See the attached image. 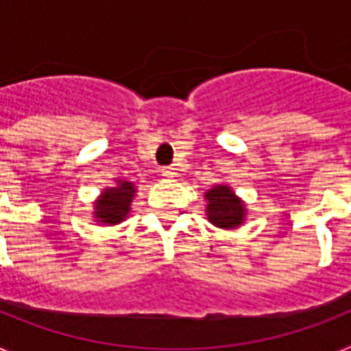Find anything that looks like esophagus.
<instances>
[{
    "mask_svg": "<svg viewBox=\"0 0 351 351\" xmlns=\"http://www.w3.org/2000/svg\"><path fill=\"white\" fill-rule=\"evenodd\" d=\"M161 173H163L165 178H173V176H176V169H173V167H163V169H161Z\"/></svg>",
    "mask_w": 351,
    "mask_h": 351,
    "instance_id": "esophagus-1",
    "label": "esophagus"
}]
</instances>
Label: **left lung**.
Instances as JSON below:
<instances>
[{
  "instance_id": "8db88e82",
  "label": "left lung",
  "mask_w": 351,
  "mask_h": 351,
  "mask_svg": "<svg viewBox=\"0 0 351 351\" xmlns=\"http://www.w3.org/2000/svg\"><path fill=\"white\" fill-rule=\"evenodd\" d=\"M207 218L219 228H234L244 218V204L228 186H214L206 193Z\"/></svg>"
}]
</instances>
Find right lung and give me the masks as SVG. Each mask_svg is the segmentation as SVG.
<instances>
[{"label":"right lung","instance_id":"obj_1","mask_svg":"<svg viewBox=\"0 0 351 351\" xmlns=\"http://www.w3.org/2000/svg\"><path fill=\"white\" fill-rule=\"evenodd\" d=\"M135 188L132 182H119L117 188H108L104 191L101 198L96 202V218L100 223L116 225L126 218L130 213V202H132Z\"/></svg>","mask_w":351,"mask_h":351}]
</instances>
